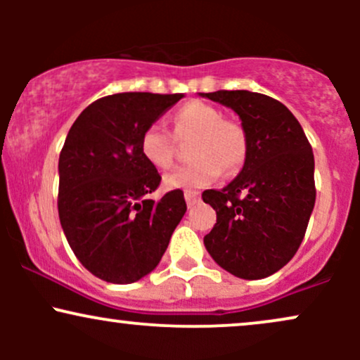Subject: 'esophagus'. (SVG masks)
<instances>
[{
  "instance_id": "1",
  "label": "esophagus",
  "mask_w": 360,
  "mask_h": 360,
  "mask_svg": "<svg viewBox=\"0 0 360 360\" xmlns=\"http://www.w3.org/2000/svg\"><path fill=\"white\" fill-rule=\"evenodd\" d=\"M184 198H186V203H188L189 208H191V206H194L198 203V201H200V193H198V191H186Z\"/></svg>"
}]
</instances>
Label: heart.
I'll return each instance as SVG.
<instances>
[{
    "label": "heart",
    "mask_w": 360,
    "mask_h": 360,
    "mask_svg": "<svg viewBox=\"0 0 360 360\" xmlns=\"http://www.w3.org/2000/svg\"><path fill=\"white\" fill-rule=\"evenodd\" d=\"M171 131L160 123H150L140 135V152L152 167L166 171L176 155V139H191L189 160L164 177L167 189H196L214 183L221 169L233 172L243 166L249 152L247 131L235 120L203 101H188L171 115Z\"/></svg>",
    "instance_id": "heart-1"
}]
</instances>
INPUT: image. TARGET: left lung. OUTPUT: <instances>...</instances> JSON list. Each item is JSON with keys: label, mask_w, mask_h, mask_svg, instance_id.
Returning <instances> with one entry per match:
<instances>
[{"label": "left lung", "mask_w": 360, "mask_h": 360, "mask_svg": "<svg viewBox=\"0 0 360 360\" xmlns=\"http://www.w3.org/2000/svg\"><path fill=\"white\" fill-rule=\"evenodd\" d=\"M201 96L232 108L249 139L240 174L220 191L203 193L217 212L205 247L237 278H267L292 259L307 232L316 198L311 146L295 115L274 98L243 89Z\"/></svg>", "instance_id": "left-lung-1"}]
</instances>
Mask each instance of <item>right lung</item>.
<instances>
[{
	"label": "right lung",
	"mask_w": 360,
	"mask_h": 360,
	"mask_svg": "<svg viewBox=\"0 0 360 360\" xmlns=\"http://www.w3.org/2000/svg\"><path fill=\"white\" fill-rule=\"evenodd\" d=\"M183 94L117 93L77 117L59 157L57 208L77 260L106 283L130 284L154 271L186 213L181 189L148 200L159 172L140 135Z\"/></svg>",
	"instance_id": "right-lung-1"
}]
</instances>
